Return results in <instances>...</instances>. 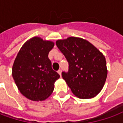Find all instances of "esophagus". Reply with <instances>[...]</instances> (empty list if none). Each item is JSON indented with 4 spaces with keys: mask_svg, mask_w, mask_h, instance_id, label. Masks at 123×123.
<instances>
[{
    "mask_svg": "<svg viewBox=\"0 0 123 123\" xmlns=\"http://www.w3.org/2000/svg\"><path fill=\"white\" fill-rule=\"evenodd\" d=\"M58 73H59V75H60V77H62V70H60H60H58Z\"/></svg>",
    "mask_w": 123,
    "mask_h": 123,
    "instance_id": "34e87169",
    "label": "esophagus"
}]
</instances>
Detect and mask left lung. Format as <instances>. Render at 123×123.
<instances>
[{
  "label": "left lung",
  "instance_id": "1",
  "mask_svg": "<svg viewBox=\"0 0 123 123\" xmlns=\"http://www.w3.org/2000/svg\"><path fill=\"white\" fill-rule=\"evenodd\" d=\"M55 44L69 62V71L63 79L73 94L80 99L96 96L104 87L107 76L105 58L85 39L69 37Z\"/></svg>",
  "mask_w": 123,
  "mask_h": 123
}]
</instances>
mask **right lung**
<instances>
[{"label":"right lung","instance_id":"add662e5","mask_svg":"<svg viewBox=\"0 0 123 123\" xmlns=\"http://www.w3.org/2000/svg\"><path fill=\"white\" fill-rule=\"evenodd\" d=\"M52 41L34 37L24 43L12 66V77L21 94L32 101H44L54 89L60 78L53 70L48 53L54 48Z\"/></svg>","mask_w":123,"mask_h":123}]
</instances>
